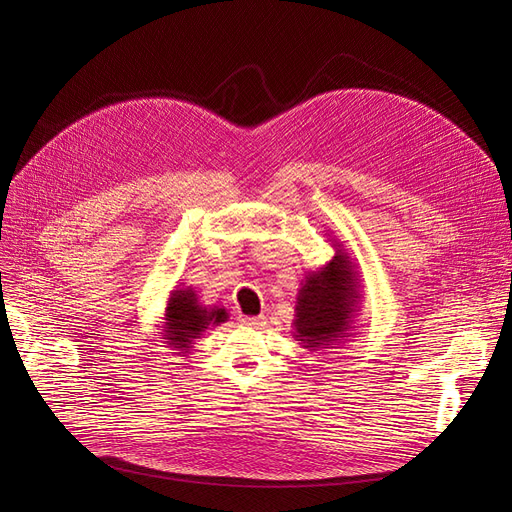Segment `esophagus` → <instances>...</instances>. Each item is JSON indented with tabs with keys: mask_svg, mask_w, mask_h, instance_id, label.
<instances>
[{
	"mask_svg": "<svg viewBox=\"0 0 512 512\" xmlns=\"http://www.w3.org/2000/svg\"><path fill=\"white\" fill-rule=\"evenodd\" d=\"M238 319H240V324L251 326V328H259L263 324V317H245V315H240Z\"/></svg>",
	"mask_w": 512,
	"mask_h": 512,
	"instance_id": "34e87169",
	"label": "esophagus"
}]
</instances>
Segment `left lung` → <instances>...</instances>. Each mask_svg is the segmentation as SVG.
Segmentation results:
<instances>
[{
	"mask_svg": "<svg viewBox=\"0 0 512 512\" xmlns=\"http://www.w3.org/2000/svg\"><path fill=\"white\" fill-rule=\"evenodd\" d=\"M334 257L305 274L294 307L292 336L309 351L336 348L351 336L355 315L361 307V280L357 265L336 238Z\"/></svg>",
	"mask_w": 512,
	"mask_h": 512,
	"instance_id": "left-lung-1",
	"label": "left lung"
}]
</instances>
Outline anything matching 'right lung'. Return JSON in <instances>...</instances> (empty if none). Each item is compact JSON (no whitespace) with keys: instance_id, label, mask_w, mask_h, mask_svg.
I'll list each match as a JSON object with an SVG mask.
<instances>
[{"instance_id":"1","label":"right lung","mask_w":512,"mask_h":512,"mask_svg":"<svg viewBox=\"0 0 512 512\" xmlns=\"http://www.w3.org/2000/svg\"><path fill=\"white\" fill-rule=\"evenodd\" d=\"M228 321V311L218 305H203L197 297V290L191 286H178L170 292L166 311L157 324V334L176 355L186 357L193 351L195 342L209 330Z\"/></svg>"}]
</instances>
